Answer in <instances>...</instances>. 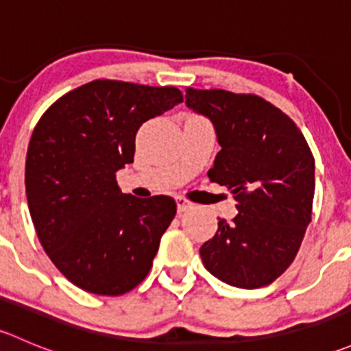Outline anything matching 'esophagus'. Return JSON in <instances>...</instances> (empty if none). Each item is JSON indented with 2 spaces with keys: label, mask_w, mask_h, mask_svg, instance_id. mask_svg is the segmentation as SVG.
Returning <instances> with one entry per match:
<instances>
[{
  "label": "esophagus",
  "mask_w": 351,
  "mask_h": 351,
  "mask_svg": "<svg viewBox=\"0 0 351 351\" xmlns=\"http://www.w3.org/2000/svg\"><path fill=\"white\" fill-rule=\"evenodd\" d=\"M192 207H193L192 202H189L183 197H176V208H178V214H183V212H186Z\"/></svg>",
  "instance_id": "34e87169"
}]
</instances>
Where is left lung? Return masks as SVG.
Here are the masks:
<instances>
[{
  "instance_id": "left-lung-1",
  "label": "left lung",
  "mask_w": 351,
  "mask_h": 351,
  "mask_svg": "<svg viewBox=\"0 0 351 351\" xmlns=\"http://www.w3.org/2000/svg\"><path fill=\"white\" fill-rule=\"evenodd\" d=\"M186 107L212 122L221 146L210 182L238 200L232 222L202 244L205 268L224 284L258 289L289 268L311 222L314 158L282 110L256 95L186 88Z\"/></svg>"
}]
</instances>
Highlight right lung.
Returning <instances> with one entry per match:
<instances>
[{
  "label": "right lung",
  "mask_w": 351,
  "mask_h": 351,
  "mask_svg": "<svg viewBox=\"0 0 351 351\" xmlns=\"http://www.w3.org/2000/svg\"><path fill=\"white\" fill-rule=\"evenodd\" d=\"M182 101L178 88L97 80L38 120L25 162L28 210L47 256L80 289L122 295L149 274L176 204L122 193L115 175L134 161L139 127Z\"/></svg>",
  "instance_id": "add662e5"
}]
</instances>
